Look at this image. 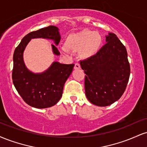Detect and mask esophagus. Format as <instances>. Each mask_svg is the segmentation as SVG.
Wrapping results in <instances>:
<instances>
[{
  "label": "esophagus",
  "instance_id": "34e87169",
  "mask_svg": "<svg viewBox=\"0 0 147 147\" xmlns=\"http://www.w3.org/2000/svg\"><path fill=\"white\" fill-rule=\"evenodd\" d=\"M74 68L76 69V70H77V69H80L81 68L80 64L78 63H76L75 64V67H74Z\"/></svg>",
  "mask_w": 147,
  "mask_h": 147
}]
</instances>
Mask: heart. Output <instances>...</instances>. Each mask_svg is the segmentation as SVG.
Instances as JSON below:
<instances>
[{"mask_svg":"<svg viewBox=\"0 0 147 147\" xmlns=\"http://www.w3.org/2000/svg\"><path fill=\"white\" fill-rule=\"evenodd\" d=\"M103 38L98 32L90 30H83L69 34L65 40V47L68 50L79 51L81 57L90 58L96 55L100 50ZM66 51L65 49H62Z\"/></svg>","mask_w":147,"mask_h":147,"instance_id":"b5f03b06","label":"heart"}]
</instances>
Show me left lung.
<instances>
[{"mask_svg": "<svg viewBox=\"0 0 147 147\" xmlns=\"http://www.w3.org/2000/svg\"><path fill=\"white\" fill-rule=\"evenodd\" d=\"M106 41L96 55L80 61L86 75V95L98 106L111 105L122 97L131 72L127 51L122 42L113 33L106 36Z\"/></svg>", "mask_w": 147, "mask_h": 147, "instance_id": "left-lung-1", "label": "left lung"}]
</instances>
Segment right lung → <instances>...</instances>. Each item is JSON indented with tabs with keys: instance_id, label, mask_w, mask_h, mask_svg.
I'll list each match as a JSON object with an SVG mask.
<instances>
[{
	"instance_id": "obj_1",
	"label": "right lung",
	"mask_w": 147,
	"mask_h": 147,
	"mask_svg": "<svg viewBox=\"0 0 147 147\" xmlns=\"http://www.w3.org/2000/svg\"><path fill=\"white\" fill-rule=\"evenodd\" d=\"M44 38L59 43V29L54 25L32 32L23 37L14 52L12 81L16 90L28 105L37 109H45L55 105L62 97L63 86L72 73L75 64H62L54 62L46 71L41 74L31 72L25 67L23 53L32 38ZM54 54L60 52L55 45H52Z\"/></svg>"
}]
</instances>
